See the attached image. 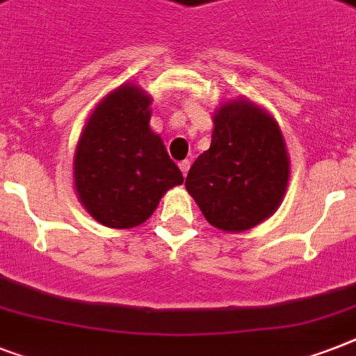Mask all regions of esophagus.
<instances>
[{
	"mask_svg": "<svg viewBox=\"0 0 356 356\" xmlns=\"http://www.w3.org/2000/svg\"><path fill=\"white\" fill-rule=\"evenodd\" d=\"M190 164H192V162H190V161H181V162H179V168H181V172H183V175H186V173H188Z\"/></svg>",
	"mask_w": 356,
	"mask_h": 356,
	"instance_id": "1",
	"label": "esophagus"
}]
</instances>
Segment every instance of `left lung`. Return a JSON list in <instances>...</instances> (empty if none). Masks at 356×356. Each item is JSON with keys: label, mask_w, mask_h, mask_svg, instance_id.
Here are the masks:
<instances>
[{"label": "left lung", "mask_w": 356, "mask_h": 356, "mask_svg": "<svg viewBox=\"0 0 356 356\" xmlns=\"http://www.w3.org/2000/svg\"><path fill=\"white\" fill-rule=\"evenodd\" d=\"M211 147L186 175V190L212 227L243 233L275 214L286 194L290 156L277 120L245 97L212 116Z\"/></svg>", "instance_id": "obj_1"}]
</instances>
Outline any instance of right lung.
Instances as JSON below:
<instances>
[{
    "label": "right lung",
    "mask_w": 356,
    "mask_h": 356,
    "mask_svg": "<svg viewBox=\"0 0 356 356\" xmlns=\"http://www.w3.org/2000/svg\"><path fill=\"white\" fill-rule=\"evenodd\" d=\"M151 103L142 86L125 83L97 103L81 131L74 155L75 192L105 227L144 223L162 195L184 181L149 127Z\"/></svg>",
    "instance_id": "obj_1"
}]
</instances>
